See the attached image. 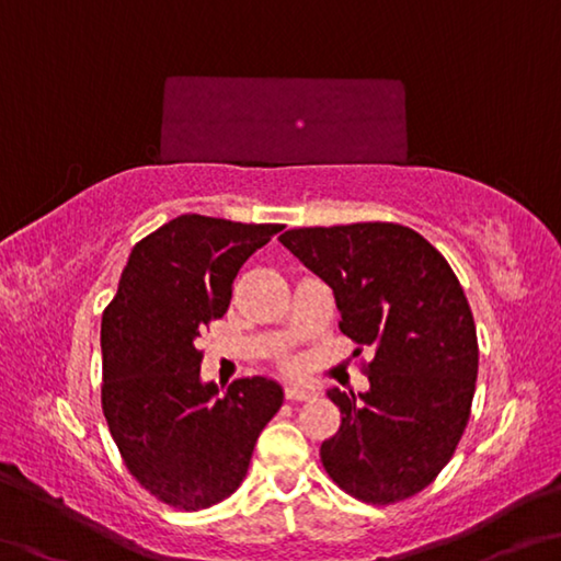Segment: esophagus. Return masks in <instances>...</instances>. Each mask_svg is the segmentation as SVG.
<instances>
[{"label":"esophagus","mask_w":561,"mask_h":561,"mask_svg":"<svg viewBox=\"0 0 561 561\" xmlns=\"http://www.w3.org/2000/svg\"><path fill=\"white\" fill-rule=\"evenodd\" d=\"M284 397L291 399V402H307V399H314L317 392L312 387H301V385H287L284 387Z\"/></svg>","instance_id":"esophagus-1"}]
</instances>
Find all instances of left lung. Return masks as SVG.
Masks as SVG:
<instances>
[{
    "mask_svg": "<svg viewBox=\"0 0 561 561\" xmlns=\"http://www.w3.org/2000/svg\"><path fill=\"white\" fill-rule=\"evenodd\" d=\"M279 242L332 287L354 354L375 352L367 392H327L342 412L319 449L327 474L369 504L422 492L455 455L474 399L477 327L459 279L422 234L389 221L289 229Z\"/></svg>",
    "mask_w": 561,
    "mask_h": 561,
    "instance_id": "left-lung-1",
    "label": "left lung"
}]
</instances>
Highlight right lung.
Wrapping results in <instances>:
<instances>
[{
	"mask_svg": "<svg viewBox=\"0 0 561 561\" xmlns=\"http://www.w3.org/2000/svg\"><path fill=\"white\" fill-rule=\"evenodd\" d=\"M282 225L182 215L141 239L102 314V409L131 477L174 510L227 500L260 432L279 412L274 379L225 394L202 381L199 332L227 312L232 284Z\"/></svg>",
	"mask_w": 561,
	"mask_h": 561,
	"instance_id": "add662e5",
	"label": "right lung"
}]
</instances>
